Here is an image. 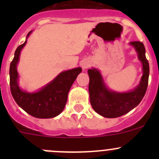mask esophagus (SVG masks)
Listing matches in <instances>:
<instances>
[{
  "instance_id": "34e87169",
  "label": "esophagus",
  "mask_w": 159,
  "mask_h": 159,
  "mask_svg": "<svg viewBox=\"0 0 159 159\" xmlns=\"http://www.w3.org/2000/svg\"><path fill=\"white\" fill-rule=\"evenodd\" d=\"M81 68H83V70L87 69V68H89V67L90 66V63H89V61H84L81 62Z\"/></svg>"
}]
</instances>
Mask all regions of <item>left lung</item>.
<instances>
[{
	"mask_svg": "<svg viewBox=\"0 0 159 159\" xmlns=\"http://www.w3.org/2000/svg\"><path fill=\"white\" fill-rule=\"evenodd\" d=\"M130 44L134 48L138 57L142 64V75L139 85L129 92L119 93L111 91L104 83L102 75L95 68L89 69V91L90 102L93 109L98 115L108 118H118L125 115L135 108L145 96L148 88L149 65L145 57L143 43L132 41Z\"/></svg>",
	"mask_w": 159,
	"mask_h": 159,
	"instance_id": "obj_1",
	"label": "left lung"
}]
</instances>
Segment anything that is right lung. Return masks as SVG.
I'll return each mask as SVG.
<instances>
[{"instance_id":"1","label":"right lung","mask_w":159,"mask_h":159,"mask_svg":"<svg viewBox=\"0 0 159 159\" xmlns=\"http://www.w3.org/2000/svg\"><path fill=\"white\" fill-rule=\"evenodd\" d=\"M32 31L27 35L29 37ZM27 40L18 46L10 65L11 92L16 103L24 111L38 118H51L57 116L65 108L68 100V91L78 75L81 72V68L62 71L53 80L37 92L29 93L22 91L18 85V73L17 65L21 49Z\"/></svg>"}]
</instances>
